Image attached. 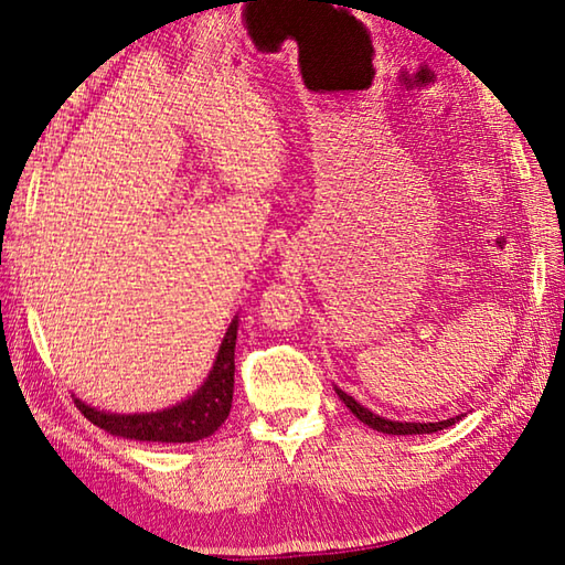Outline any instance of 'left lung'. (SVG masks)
<instances>
[{"label": "left lung", "mask_w": 565, "mask_h": 565, "mask_svg": "<svg viewBox=\"0 0 565 565\" xmlns=\"http://www.w3.org/2000/svg\"><path fill=\"white\" fill-rule=\"evenodd\" d=\"M339 398L343 401V404L349 406V411L353 416H356L359 420H363V424L374 428V431H381V434H391V436H414V434H436L441 431V428H448L454 426L456 420H461V416L456 418H446V420H436V424H414V420H391V418H384L374 414V411L363 408L356 398L349 396L347 391L337 388Z\"/></svg>", "instance_id": "obj_1"}]
</instances>
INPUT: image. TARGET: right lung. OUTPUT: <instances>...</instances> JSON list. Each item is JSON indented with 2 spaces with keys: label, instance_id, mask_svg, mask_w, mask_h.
<instances>
[{
  "label": "right lung",
  "instance_id": "obj_1",
  "mask_svg": "<svg viewBox=\"0 0 565 565\" xmlns=\"http://www.w3.org/2000/svg\"><path fill=\"white\" fill-rule=\"evenodd\" d=\"M238 317L232 319L224 333L222 347L214 359V366L202 386L177 406L149 411V414H109L74 398L76 408L94 426L104 428L111 436L131 438V441H159V444H194L218 431L234 398V349H236Z\"/></svg>",
  "mask_w": 565,
  "mask_h": 565
}]
</instances>
